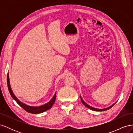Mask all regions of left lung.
<instances>
[{
    "instance_id": "obj_1",
    "label": "left lung",
    "mask_w": 133,
    "mask_h": 133,
    "mask_svg": "<svg viewBox=\"0 0 133 133\" xmlns=\"http://www.w3.org/2000/svg\"><path fill=\"white\" fill-rule=\"evenodd\" d=\"M80 98H81V101H82V103L84 104V105H85V107H87V108H88L89 109H90L91 110H94V111H105V110H108V109H110L112 106H113V105H114V104H112V105H111L110 107H108V108H105V109H97V108H93V107H90V105H88V104H87V103H85V102H84L83 101V100L82 99V98L81 96H80Z\"/></svg>"
}]
</instances>
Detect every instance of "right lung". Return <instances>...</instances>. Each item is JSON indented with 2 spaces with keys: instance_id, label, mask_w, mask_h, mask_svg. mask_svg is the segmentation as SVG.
Here are the masks:
<instances>
[{
  "instance_id": "obj_1",
  "label": "right lung",
  "mask_w": 133,
  "mask_h": 133,
  "mask_svg": "<svg viewBox=\"0 0 133 133\" xmlns=\"http://www.w3.org/2000/svg\"><path fill=\"white\" fill-rule=\"evenodd\" d=\"M7 84H8V88L9 91L10 92V94L11 96V97L15 100V101L17 102L22 108H23L26 111H27L28 112H30V113H32V114L42 113V112L48 110H49V109H50L51 108V107L53 105V104L55 102V100L56 99V92L54 94L53 98L50 100V101L47 103L46 104H44V105H43L39 106V107H31V106L26 105L25 104L23 103L22 102L20 101L19 100H18V99L16 97L15 95L14 94L13 91H12V90H11L10 85L9 78L8 74V75H7Z\"/></svg>"
}]
</instances>
